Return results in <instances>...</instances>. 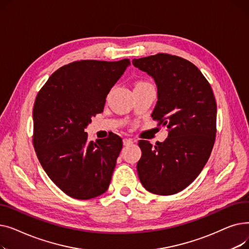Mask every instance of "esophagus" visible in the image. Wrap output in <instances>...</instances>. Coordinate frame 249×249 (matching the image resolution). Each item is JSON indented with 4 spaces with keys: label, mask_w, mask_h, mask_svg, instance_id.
<instances>
[{
    "label": "esophagus",
    "mask_w": 249,
    "mask_h": 249,
    "mask_svg": "<svg viewBox=\"0 0 249 249\" xmlns=\"http://www.w3.org/2000/svg\"><path fill=\"white\" fill-rule=\"evenodd\" d=\"M132 143H133V141H132L131 139H128V138L123 139V144H124L125 146H127V145H131Z\"/></svg>",
    "instance_id": "esophagus-1"
}]
</instances>
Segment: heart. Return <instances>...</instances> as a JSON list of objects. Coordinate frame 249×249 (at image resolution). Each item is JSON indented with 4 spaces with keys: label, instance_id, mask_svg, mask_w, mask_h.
I'll return each mask as SVG.
<instances>
[{
    "label": "heart",
    "instance_id": "b5f03b06",
    "mask_svg": "<svg viewBox=\"0 0 249 249\" xmlns=\"http://www.w3.org/2000/svg\"><path fill=\"white\" fill-rule=\"evenodd\" d=\"M141 85H148V84H146V83H138L137 84V86H141Z\"/></svg>",
    "mask_w": 249,
    "mask_h": 249
}]
</instances>
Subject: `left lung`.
I'll list each match as a JSON object with an SVG mask.
<instances>
[{"instance_id": "left-lung-1", "label": "left lung", "mask_w": 249, "mask_h": 249, "mask_svg": "<svg viewBox=\"0 0 249 249\" xmlns=\"http://www.w3.org/2000/svg\"><path fill=\"white\" fill-rule=\"evenodd\" d=\"M132 63L154 80L158 102L151 117L168 130L154 147L139 141L138 177L148 192L174 195L192 184L210 158L216 137L213 90L200 70L181 57L159 53Z\"/></svg>"}]
</instances>
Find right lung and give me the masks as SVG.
Listing matches in <instances>:
<instances>
[{
  "label": "right lung",
  "mask_w": 249,
  "mask_h": 249,
  "mask_svg": "<svg viewBox=\"0 0 249 249\" xmlns=\"http://www.w3.org/2000/svg\"><path fill=\"white\" fill-rule=\"evenodd\" d=\"M129 65V59L69 63L50 75L36 97L34 149L50 179L71 198L93 199L109 188L122 139L112 134L88 141L85 128L103 112Z\"/></svg>",
  "instance_id": "right-lung-1"
}]
</instances>
